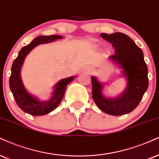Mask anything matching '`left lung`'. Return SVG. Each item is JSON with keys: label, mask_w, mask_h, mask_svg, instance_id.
Here are the masks:
<instances>
[{"label": "left lung", "mask_w": 159, "mask_h": 159, "mask_svg": "<svg viewBox=\"0 0 159 159\" xmlns=\"http://www.w3.org/2000/svg\"><path fill=\"white\" fill-rule=\"evenodd\" d=\"M101 36L115 47V54L109 59L123 70L127 87L117 98H106L102 93L104 85L92 76V95L97 107L111 116H122L131 112L139 104L148 87L147 66L141 49L129 36L121 32L101 33Z\"/></svg>", "instance_id": "obj_1"}]
</instances>
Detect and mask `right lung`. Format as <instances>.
I'll use <instances>...</instances> for the list:
<instances>
[{
	"label": "right lung",
	"mask_w": 159,
	"mask_h": 159,
	"mask_svg": "<svg viewBox=\"0 0 159 159\" xmlns=\"http://www.w3.org/2000/svg\"><path fill=\"white\" fill-rule=\"evenodd\" d=\"M62 38L61 35H41L37 37L31 43L20 49L18 57L13 61L11 70L12 72L9 78V87L18 106L26 113L32 116H40L54 110L62 100L66 86L75 78V76H72L59 81L55 85L51 98L48 101H40L35 96L29 93L22 82L20 69L29 52L41 43H49L56 39H61Z\"/></svg>",
	"instance_id": "add662e5"
}]
</instances>
